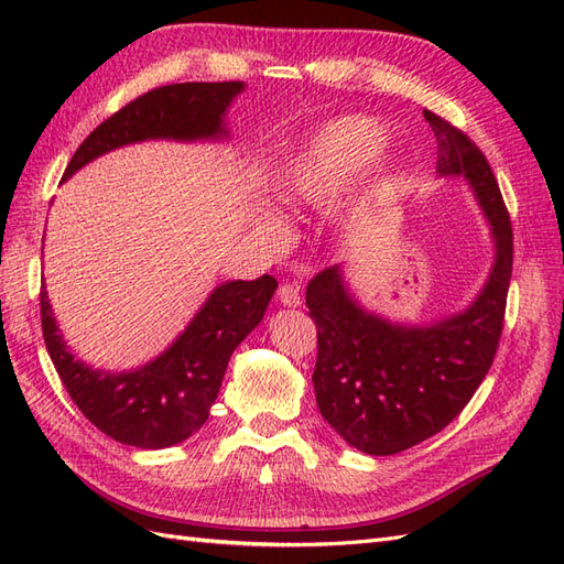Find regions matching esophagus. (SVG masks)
Masks as SVG:
<instances>
[{"label": "esophagus", "instance_id": "obj_1", "mask_svg": "<svg viewBox=\"0 0 564 564\" xmlns=\"http://www.w3.org/2000/svg\"><path fill=\"white\" fill-rule=\"evenodd\" d=\"M278 301H280L282 305H286V308H299V305H301V292H299V286H296V284H282V286L278 289Z\"/></svg>", "mask_w": 564, "mask_h": 564}]
</instances>
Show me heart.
<instances>
[{
	"mask_svg": "<svg viewBox=\"0 0 564 564\" xmlns=\"http://www.w3.org/2000/svg\"><path fill=\"white\" fill-rule=\"evenodd\" d=\"M388 143L386 127L369 115H346L324 122L315 129L299 150L286 155L275 174V193L292 207H315L332 199L377 160ZM392 169L379 164L357 199V212L369 209L392 191ZM261 224L278 226L270 212L261 214Z\"/></svg>",
	"mask_w": 564,
	"mask_h": 564,
	"instance_id": "1",
	"label": "heart"
}]
</instances>
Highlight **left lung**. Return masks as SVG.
<instances>
[{
  "mask_svg": "<svg viewBox=\"0 0 564 564\" xmlns=\"http://www.w3.org/2000/svg\"><path fill=\"white\" fill-rule=\"evenodd\" d=\"M423 117L437 139V176L466 181L489 226L494 259L466 308L431 322H400L367 308L344 265L311 280L305 305L317 324L319 414L369 456L419 445L470 402L497 355L513 272V230L485 155L445 119L429 110Z\"/></svg>",
  "mask_w": 564,
  "mask_h": 564,
  "instance_id": "obj_1",
  "label": "left lung"
}]
</instances>
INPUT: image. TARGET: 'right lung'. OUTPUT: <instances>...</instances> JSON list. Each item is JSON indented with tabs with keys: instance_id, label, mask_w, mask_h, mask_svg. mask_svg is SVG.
Masks as SVG:
<instances>
[{
	"instance_id": "right-lung-1",
	"label": "right lung",
	"mask_w": 564,
	"mask_h": 564,
	"mask_svg": "<svg viewBox=\"0 0 564 564\" xmlns=\"http://www.w3.org/2000/svg\"><path fill=\"white\" fill-rule=\"evenodd\" d=\"M245 89V82H183L143 94L87 135L63 181L133 143L228 141L226 115ZM275 289L278 280L270 275L220 282L158 357L135 369L110 371L75 357L42 284L44 344L65 390L98 431L139 449L174 447L207 423L230 355L259 327Z\"/></svg>"
}]
</instances>
